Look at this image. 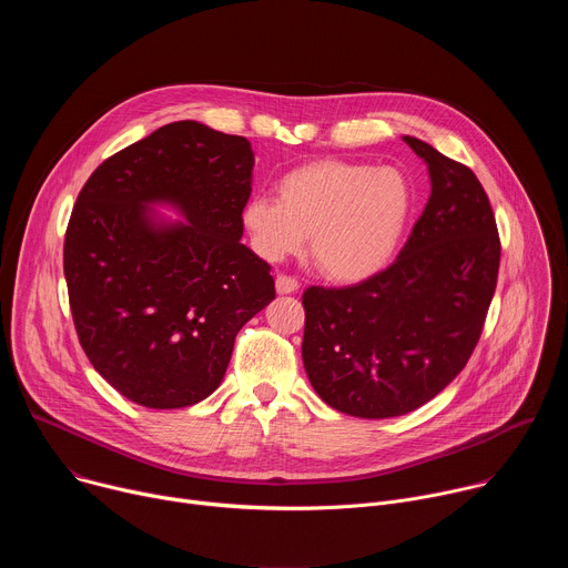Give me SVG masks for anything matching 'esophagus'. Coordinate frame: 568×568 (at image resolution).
Returning <instances> with one entry per match:
<instances>
[{"label":"esophagus","instance_id":"esophagus-1","mask_svg":"<svg viewBox=\"0 0 568 568\" xmlns=\"http://www.w3.org/2000/svg\"><path fill=\"white\" fill-rule=\"evenodd\" d=\"M298 290V281L287 276V274H278L276 276V292L278 294H294Z\"/></svg>","mask_w":568,"mask_h":568}]
</instances>
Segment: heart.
Listing matches in <instances>:
<instances>
[{
  "mask_svg": "<svg viewBox=\"0 0 568 568\" xmlns=\"http://www.w3.org/2000/svg\"><path fill=\"white\" fill-rule=\"evenodd\" d=\"M409 215L412 189L399 171L318 159L287 171L276 200L252 197L242 226L270 263L298 254L310 235L316 267L333 281L357 283L390 263Z\"/></svg>",
  "mask_w": 568,
  "mask_h": 568,
  "instance_id": "1",
  "label": "heart"
}]
</instances>
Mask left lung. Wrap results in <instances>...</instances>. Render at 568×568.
Instances as JSON below:
<instances>
[{
	"mask_svg": "<svg viewBox=\"0 0 568 568\" xmlns=\"http://www.w3.org/2000/svg\"><path fill=\"white\" fill-rule=\"evenodd\" d=\"M432 195L399 256L348 287L303 292V366L318 397L357 418L404 416L467 364L495 296L501 242L476 175L429 143Z\"/></svg>",
	"mask_w": 568,
	"mask_h": 568,
	"instance_id": "left-lung-1",
	"label": "left lung"
}]
</instances>
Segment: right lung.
Here are the masks:
<instances>
[{"label": "right lung", "mask_w": 568, "mask_h": 568, "mask_svg": "<svg viewBox=\"0 0 568 568\" xmlns=\"http://www.w3.org/2000/svg\"><path fill=\"white\" fill-rule=\"evenodd\" d=\"M245 136L178 121L105 159L64 233L73 326L92 366L148 409H182L222 382L237 331L276 296L240 242L252 195ZM169 203L186 223L161 221Z\"/></svg>", "instance_id": "1"}]
</instances>
